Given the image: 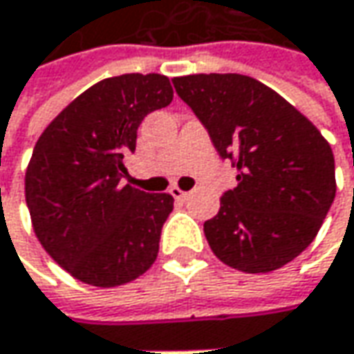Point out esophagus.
Segmentation results:
<instances>
[{"label": "esophagus", "instance_id": "34e87169", "mask_svg": "<svg viewBox=\"0 0 354 354\" xmlns=\"http://www.w3.org/2000/svg\"><path fill=\"white\" fill-rule=\"evenodd\" d=\"M171 195L177 198V201H185V198L189 197V193H187V191H181V189H177V187H173V189H171Z\"/></svg>", "mask_w": 354, "mask_h": 354}]
</instances>
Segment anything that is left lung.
<instances>
[{"label":"left lung","instance_id":"left-lung-1","mask_svg":"<svg viewBox=\"0 0 354 354\" xmlns=\"http://www.w3.org/2000/svg\"><path fill=\"white\" fill-rule=\"evenodd\" d=\"M175 92L236 167L216 216L205 223L214 256L246 272H274L317 236L335 198V157L301 112L256 78L189 75Z\"/></svg>","mask_w":354,"mask_h":354}]
</instances>
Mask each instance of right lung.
Segmentation results:
<instances>
[{
  "mask_svg": "<svg viewBox=\"0 0 354 354\" xmlns=\"http://www.w3.org/2000/svg\"><path fill=\"white\" fill-rule=\"evenodd\" d=\"M171 100L167 76L106 78L68 104L35 145L25 173L35 234L76 279L114 288L156 262L173 197L124 185V156L136 151L143 118Z\"/></svg>",
  "mask_w": 354,
  "mask_h": 354,
  "instance_id": "right-lung-1",
  "label": "right lung"
}]
</instances>
